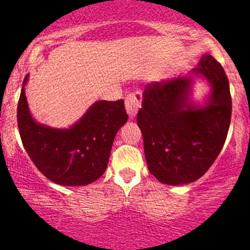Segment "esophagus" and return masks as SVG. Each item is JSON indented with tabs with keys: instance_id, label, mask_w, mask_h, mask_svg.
<instances>
[{
	"instance_id": "obj_1",
	"label": "esophagus",
	"mask_w": 250,
	"mask_h": 250,
	"mask_svg": "<svg viewBox=\"0 0 250 250\" xmlns=\"http://www.w3.org/2000/svg\"><path fill=\"white\" fill-rule=\"evenodd\" d=\"M141 102H143V93H141L140 90H137V92H133L127 95L125 104V110H127L130 118H133L137 115L138 110H139L141 106Z\"/></svg>"
}]
</instances>
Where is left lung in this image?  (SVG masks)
<instances>
[{
    "label": "left lung",
    "instance_id": "1",
    "mask_svg": "<svg viewBox=\"0 0 250 250\" xmlns=\"http://www.w3.org/2000/svg\"><path fill=\"white\" fill-rule=\"evenodd\" d=\"M192 74L210 84L206 104L190 102L192 76H180L148 83L138 112L148 170L168 185L192 183L204 175L230 127L232 100L223 66L204 54Z\"/></svg>",
    "mask_w": 250,
    "mask_h": 250
}]
</instances>
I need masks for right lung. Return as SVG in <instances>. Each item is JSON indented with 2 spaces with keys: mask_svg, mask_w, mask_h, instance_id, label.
Here are the masks:
<instances>
[{
  "mask_svg": "<svg viewBox=\"0 0 250 250\" xmlns=\"http://www.w3.org/2000/svg\"><path fill=\"white\" fill-rule=\"evenodd\" d=\"M17 120L22 145L37 169L50 181L64 186L88 185L106 170L113 139L127 122L123 99L99 100L69 129L37 123L27 106L24 85Z\"/></svg>",
  "mask_w": 250,
  "mask_h": 250,
  "instance_id": "1",
  "label": "right lung"
}]
</instances>
